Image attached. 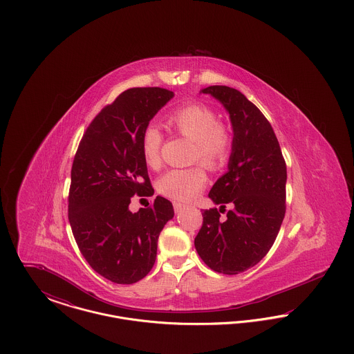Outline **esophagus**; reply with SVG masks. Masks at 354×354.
Wrapping results in <instances>:
<instances>
[{
	"label": "esophagus",
	"instance_id": "obj_1",
	"mask_svg": "<svg viewBox=\"0 0 354 354\" xmlns=\"http://www.w3.org/2000/svg\"><path fill=\"white\" fill-rule=\"evenodd\" d=\"M185 204H182V203L179 202H174V209H175V212L176 214H179V212H182L183 209H185Z\"/></svg>",
	"mask_w": 354,
	"mask_h": 354
}]
</instances>
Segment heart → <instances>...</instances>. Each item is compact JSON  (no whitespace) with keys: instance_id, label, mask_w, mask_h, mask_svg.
<instances>
[{"instance_id":"1","label":"heart","mask_w":354,"mask_h":354,"mask_svg":"<svg viewBox=\"0 0 354 354\" xmlns=\"http://www.w3.org/2000/svg\"><path fill=\"white\" fill-rule=\"evenodd\" d=\"M169 127L175 134L191 140L192 162H202L205 167L219 169L228 162L234 136L230 126L219 122V115L204 104H187L176 109L169 115ZM163 134L155 126L145 127L140 139V150L146 165L156 169L160 165V149ZM207 185V174L202 166L191 169H169L158 180V189L162 195L179 202H188L196 198Z\"/></svg>"}]
</instances>
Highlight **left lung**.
<instances>
[{
	"mask_svg": "<svg viewBox=\"0 0 354 354\" xmlns=\"http://www.w3.org/2000/svg\"><path fill=\"white\" fill-rule=\"evenodd\" d=\"M202 93L230 113L234 147L228 171L208 194L220 211H203L195 248L211 270L237 274L268 253L280 231L286 216V160L268 119L244 94L228 86H209ZM227 203L232 209L221 218Z\"/></svg>",
	"mask_w": 354,
	"mask_h": 354,
	"instance_id": "obj_1",
	"label": "left lung"
}]
</instances>
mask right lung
I'll use <instances>...</instances> for the list:
<instances>
[{"label":"right lung","instance_id":"obj_1","mask_svg":"<svg viewBox=\"0 0 354 354\" xmlns=\"http://www.w3.org/2000/svg\"><path fill=\"white\" fill-rule=\"evenodd\" d=\"M174 97L162 87H134L104 106L75 152L68 191V221L90 267L117 284H134L151 270L158 237L174 218L172 203L156 196L131 212L134 195L152 196L142 133Z\"/></svg>","mask_w":354,"mask_h":354}]
</instances>
